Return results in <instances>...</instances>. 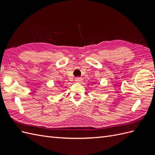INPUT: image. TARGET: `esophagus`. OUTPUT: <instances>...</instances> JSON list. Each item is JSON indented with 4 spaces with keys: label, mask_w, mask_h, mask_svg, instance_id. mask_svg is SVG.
I'll use <instances>...</instances> for the list:
<instances>
[{
    "label": "esophagus",
    "mask_w": 155,
    "mask_h": 155,
    "mask_svg": "<svg viewBox=\"0 0 155 155\" xmlns=\"http://www.w3.org/2000/svg\"><path fill=\"white\" fill-rule=\"evenodd\" d=\"M82 80H83L82 78H79V77H78L75 79V81H76V83H81L82 81Z\"/></svg>",
    "instance_id": "obj_1"
}]
</instances>
